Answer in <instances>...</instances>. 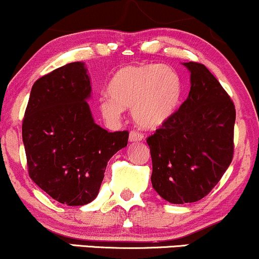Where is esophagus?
Returning <instances> with one entry per match:
<instances>
[{
	"label": "esophagus",
	"instance_id": "obj_1",
	"mask_svg": "<svg viewBox=\"0 0 259 259\" xmlns=\"http://www.w3.org/2000/svg\"><path fill=\"white\" fill-rule=\"evenodd\" d=\"M129 140L133 142L142 141L144 140V134L141 132H138V130H132L129 134Z\"/></svg>",
	"mask_w": 259,
	"mask_h": 259
}]
</instances>
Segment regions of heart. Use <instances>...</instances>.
Returning a JSON list of instances; mask_svg holds the SVG:
<instances>
[{"label":"heart","mask_w":259,"mask_h":259,"mask_svg":"<svg viewBox=\"0 0 259 259\" xmlns=\"http://www.w3.org/2000/svg\"><path fill=\"white\" fill-rule=\"evenodd\" d=\"M183 92L181 79L173 68L160 64L125 65L108 86L109 97L100 101L101 111L118 118L124 108H133V117L142 127H158L173 115Z\"/></svg>","instance_id":"b5f03b06"}]
</instances>
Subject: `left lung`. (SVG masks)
Returning a JSON list of instances; mask_svg holds the SVG:
<instances>
[{"instance_id":"left-lung-1","label":"left lung","mask_w":259,"mask_h":259,"mask_svg":"<svg viewBox=\"0 0 259 259\" xmlns=\"http://www.w3.org/2000/svg\"><path fill=\"white\" fill-rule=\"evenodd\" d=\"M191 73L189 97L146 139L153 189L175 204L200 201L230 165L236 111L221 82L202 63H184Z\"/></svg>"}]
</instances>
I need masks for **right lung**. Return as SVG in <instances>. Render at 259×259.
<instances>
[{"label":"right lung","instance_id":"right-lung-1","mask_svg":"<svg viewBox=\"0 0 259 259\" xmlns=\"http://www.w3.org/2000/svg\"><path fill=\"white\" fill-rule=\"evenodd\" d=\"M90 92L84 63L65 64L34 82L23 118L29 177L68 206L96 198L107 163L129 139L127 130L108 133L95 124Z\"/></svg>","mask_w":259,"mask_h":259}]
</instances>
